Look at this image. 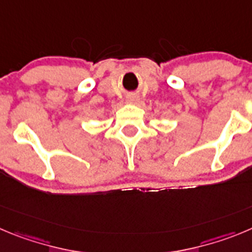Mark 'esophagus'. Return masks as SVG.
I'll use <instances>...</instances> for the list:
<instances>
[{"label":"esophagus","instance_id":"1","mask_svg":"<svg viewBox=\"0 0 252 252\" xmlns=\"http://www.w3.org/2000/svg\"><path fill=\"white\" fill-rule=\"evenodd\" d=\"M128 102L129 103H137L138 102V97H135V95H130V97L128 98Z\"/></svg>","mask_w":252,"mask_h":252}]
</instances>
